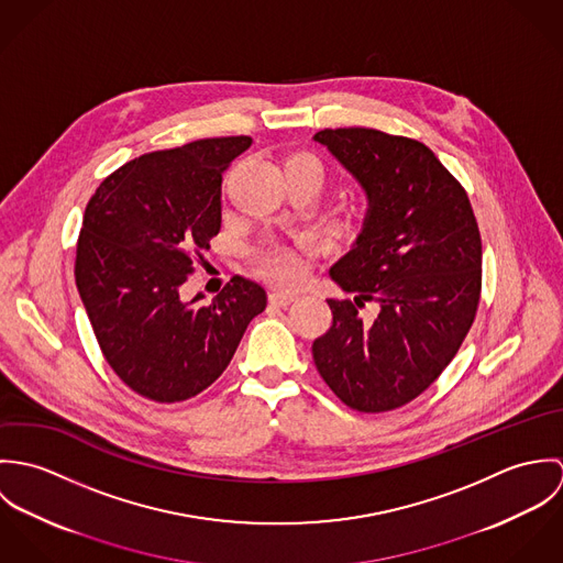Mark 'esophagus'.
Here are the masks:
<instances>
[{
    "mask_svg": "<svg viewBox=\"0 0 563 563\" xmlns=\"http://www.w3.org/2000/svg\"><path fill=\"white\" fill-rule=\"evenodd\" d=\"M299 297L295 295V292H284V290H273L271 295H268V301L273 303V306H282V308H286V306H290L292 301H297Z\"/></svg>",
    "mask_w": 563,
    "mask_h": 563,
    "instance_id": "34e87169",
    "label": "esophagus"
}]
</instances>
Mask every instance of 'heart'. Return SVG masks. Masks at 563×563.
<instances>
[{
    "instance_id": "1",
    "label": "heart",
    "mask_w": 563,
    "mask_h": 563,
    "mask_svg": "<svg viewBox=\"0 0 563 563\" xmlns=\"http://www.w3.org/2000/svg\"><path fill=\"white\" fill-rule=\"evenodd\" d=\"M297 161H306L312 164L319 170V164L312 156H295ZM257 266L262 271V275H266L268 279L277 282V284H295L301 279L303 275V260L297 251L288 249V246H279V244H271L266 249H262L257 253Z\"/></svg>"
}]
</instances>
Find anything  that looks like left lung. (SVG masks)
<instances>
[{"label":"left lung","instance_id":"left-lung-1","mask_svg":"<svg viewBox=\"0 0 563 563\" xmlns=\"http://www.w3.org/2000/svg\"><path fill=\"white\" fill-rule=\"evenodd\" d=\"M368 199L362 232L329 277L353 299H327L333 322L312 344L333 395L388 411L424 393L455 357L482 292V236L462 184L435 154L368 128L321 130ZM373 302L378 314L358 310Z\"/></svg>","mask_w":563,"mask_h":563}]
</instances>
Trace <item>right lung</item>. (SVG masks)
<instances>
[{
    "mask_svg": "<svg viewBox=\"0 0 563 563\" xmlns=\"http://www.w3.org/2000/svg\"><path fill=\"white\" fill-rule=\"evenodd\" d=\"M251 143L223 136L145 154L108 175L86 206L76 251L81 303L106 362L145 399L203 393L266 308L264 288L241 275L206 306L201 292L181 295L195 253L221 230L223 173Z\"/></svg>",
    "mask_w": 563,
    "mask_h": 563,
    "instance_id": "right-lung-1",
    "label": "right lung"
}]
</instances>
